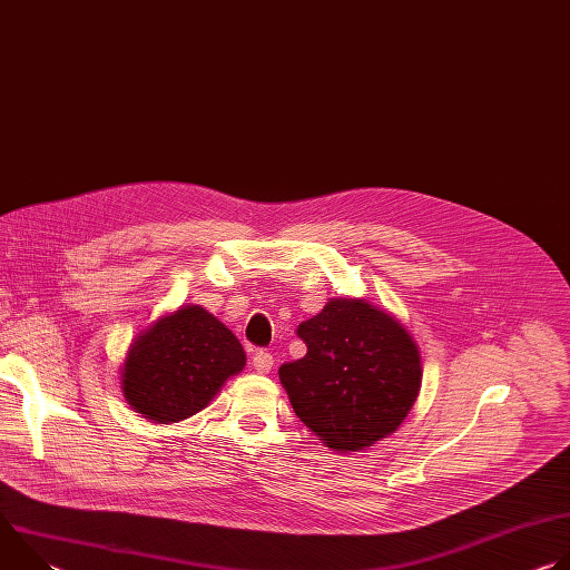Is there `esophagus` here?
<instances>
[{
  "label": "esophagus",
  "mask_w": 570,
  "mask_h": 570,
  "mask_svg": "<svg viewBox=\"0 0 570 570\" xmlns=\"http://www.w3.org/2000/svg\"><path fill=\"white\" fill-rule=\"evenodd\" d=\"M253 365H255V370L259 372V374H268L271 370H273V365H275V361H273V354H268V352H257L255 356H253Z\"/></svg>",
  "instance_id": "34e87169"
}]
</instances>
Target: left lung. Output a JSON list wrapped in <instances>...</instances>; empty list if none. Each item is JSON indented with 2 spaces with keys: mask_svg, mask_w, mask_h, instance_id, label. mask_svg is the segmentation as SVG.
<instances>
[{
  "mask_svg": "<svg viewBox=\"0 0 570 570\" xmlns=\"http://www.w3.org/2000/svg\"><path fill=\"white\" fill-rule=\"evenodd\" d=\"M306 356L279 367L295 415L332 451L356 453L392 435L422 387V354L387 311L334 297L297 327Z\"/></svg>",
  "mask_w": 570,
  "mask_h": 570,
  "instance_id": "8db88e82",
  "label": "left lung"
}]
</instances>
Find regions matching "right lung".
Segmentation results:
<instances>
[{
	"label": "right lung",
	"mask_w": 570,
	"mask_h": 570,
	"mask_svg": "<svg viewBox=\"0 0 570 570\" xmlns=\"http://www.w3.org/2000/svg\"><path fill=\"white\" fill-rule=\"evenodd\" d=\"M246 367L236 336L198 304L159 315L139 332L121 363V392L153 424H178L203 409Z\"/></svg>",
	"instance_id": "add662e5"
}]
</instances>
